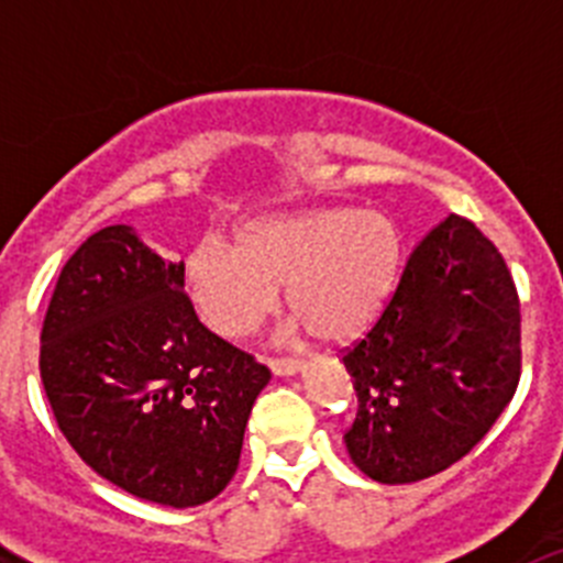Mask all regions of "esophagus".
I'll use <instances>...</instances> for the list:
<instances>
[{
  "label": "esophagus",
  "mask_w": 563,
  "mask_h": 563,
  "mask_svg": "<svg viewBox=\"0 0 563 563\" xmlns=\"http://www.w3.org/2000/svg\"><path fill=\"white\" fill-rule=\"evenodd\" d=\"M267 366H271L273 375H296L305 361L301 357H267Z\"/></svg>",
  "instance_id": "esophagus-1"
}]
</instances>
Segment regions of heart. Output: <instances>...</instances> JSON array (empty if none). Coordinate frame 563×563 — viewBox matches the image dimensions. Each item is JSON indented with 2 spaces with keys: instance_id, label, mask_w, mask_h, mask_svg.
Masks as SVG:
<instances>
[{
  "instance_id": "heart-1",
  "label": "heart",
  "mask_w": 563,
  "mask_h": 563,
  "mask_svg": "<svg viewBox=\"0 0 563 563\" xmlns=\"http://www.w3.org/2000/svg\"><path fill=\"white\" fill-rule=\"evenodd\" d=\"M400 258L389 213L318 208L251 222L233 247L202 242L188 256L186 292L206 330L239 341L276 310L287 285V305L312 335L346 343L389 305Z\"/></svg>"
}]
</instances>
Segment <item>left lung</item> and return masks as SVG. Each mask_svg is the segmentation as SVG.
<instances>
[{"label":"left lung","instance_id":"obj_1","mask_svg":"<svg viewBox=\"0 0 563 563\" xmlns=\"http://www.w3.org/2000/svg\"><path fill=\"white\" fill-rule=\"evenodd\" d=\"M343 366L357 395L343 442L363 474L406 485L462 460L521 377L519 292L494 242L456 213L431 228Z\"/></svg>","mask_w":563,"mask_h":563}]
</instances>
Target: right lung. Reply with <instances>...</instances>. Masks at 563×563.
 <instances>
[{"mask_svg": "<svg viewBox=\"0 0 563 563\" xmlns=\"http://www.w3.org/2000/svg\"><path fill=\"white\" fill-rule=\"evenodd\" d=\"M186 265L163 262L126 225L84 242L42 327L44 395L98 476L137 499L206 505L239 467L271 369L191 310Z\"/></svg>", "mask_w": 563, "mask_h": 563, "instance_id": "obj_1", "label": "right lung"}]
</instances>
